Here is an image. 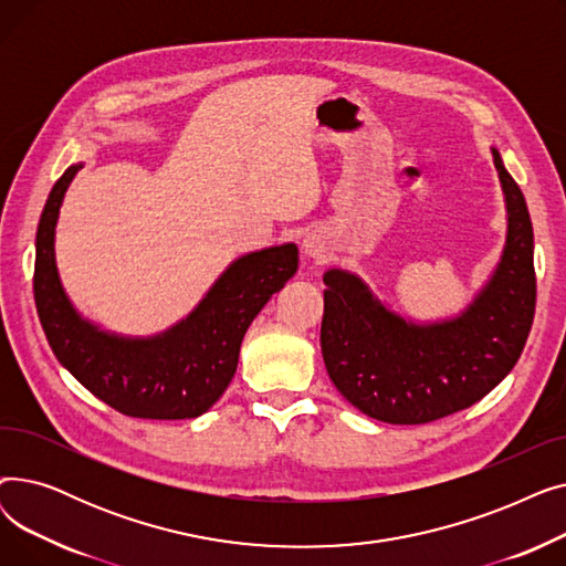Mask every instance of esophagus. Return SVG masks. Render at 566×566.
Masks as SVG:
<instances>
[{
	"label": "esophagus",
	"instance_id": "1",
	"mask_svg": "<svg viewBox=\"0 0 566 566\" xmlns=\"http://www.w3.org/2000/svg\"><path fill=\"white\" fill-rule=\"evenodd\" d=\"M303 248H305V254H310V256H314V259H321L323 252H325V250H323V241H321L318 235H307Z\"/></svg>",
	"mask_w": 566,
	"mask_h": 566
}]
</instances>
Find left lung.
Listing matches in <instances>:
<instances>
[{"label":"left lung","mask_w":566,"mask_h":566,"mask_svg":"<svg viewBox=\"0 0 566 566\" xmlns=\"http://www.w3.org/2000/svg\"><path fill=\"white\" fill-rule=\"evenodd\" d=\"M507 201V245L486 289L457 318L415 325L385 310L350 273L323 275L321 353L335 388L388 424H427L486 397L518 363L537 277L525 197L493 148Z\"/></svg>","instance_id":"obj_1"}]
</instances>
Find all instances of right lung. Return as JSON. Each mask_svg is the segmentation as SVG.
<instances>
[{
  "label": "right lung",
  "mask_w": 566,
  "mask_h": 566,
  "mask_svg": "<svg viewBox=\"0 0 566 566\" xmlns=\"http://www.w3.org/2000/svg\"><path fill=\"white\" fill-rule=\"evenodd\" d=\"M82 165L54 184L36 231L34 301L56 360L109 408L128 418L188 420L211 408L231 382L254 316L298 271L293 243L233 261L199 307L151 339L101 333L77 316L54 265V227Z\"/></svg>",
  "instance_id": "obj_1"
}]
</instances>
